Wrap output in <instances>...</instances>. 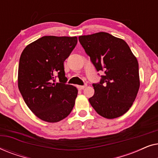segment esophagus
Returning a JSON list of instances; mask_svg holds the SVG:
<instances>
[{"label":"esophagus","mask_w":158,"mask_h":158,"mask_svg":"<svg viewBox=\"0 0 158 158\" xmlns=\"http://www.w3.org/2000/svg\"><path fill=\"white\" fill-rule=\"evenodd\" d=\"M86 86H87V85H86V84H85V85H77V88H78L79 90H83V89H84V88H85Z\"/></svg>","instance_id":"esophagus-1"}]
</instances>
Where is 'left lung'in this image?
I'll return each instance as SVG.
<instances>
[{"label": "left lung", "mask_w": 158, "mask_h": 158, "mask_svg": "<svg viewBox=\"0 0 158 158\" xmlns=\"http://www.w3.org/2000/svg\"><path fill=\"white\" fill-rule=\"evenodd\" d=\"M78 40L96 70L105 73L99 83L93 84L90 105L103 117H119L130 109L139 90L137 58L124 40L106 32L80 36Z\"/></svg>", "instance_id": "left-lung-1"}]
</instances>
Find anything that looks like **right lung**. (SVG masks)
Instances as JSON below:
<instances>
[{
	"instance_id": "obj_1",
	"label": "right lung",
	"mask_w": 158,
	"mask_h": 158,
	"mask_svg": "<svg viewBox=\"0 0 158 158\" xmlns=\"http://www.w3.org/2000/svg\"><path fill=\"white\" fill-rule=\"evenodd\" d=\"M77 42L76 36H44L27 45L21 53L19 91L29 109L44 122H60L74 107L77 89L66 84L64 62ZM56 77L60 83H55Z\"/></svg>"
}]
</instances>
